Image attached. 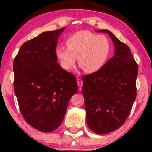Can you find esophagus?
<instances>
[{
	"label": "esophagus",
	"instance_id": "1",
	"mask_svg": "<svg viewBox=\"0 0 152 152\" xmlns=\"http://www.w3.org/2000/svg\"><path fill=\"white\" fill-rule=\"evenodd\" d=\"M77 83H78V85L79 86V91H81L82 86L83 85V81L80 78H78L77 79Z\"/></svg>",
	"mask_w": 152,
	"mask_h": 152
}]
</instances>
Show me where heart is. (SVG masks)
Wrapping results in <instances>:
<instances>
[{
	"instance_id": "obj_1",
	"label": "heart",
	"mask_w": 152,
	"mask_h": 152,
	"mask_svg": "<svg viewBox=\"0 0 152 152\" xmlns=\"http://www.w3.org/2000/svg\"><path fill=\"white\" fill-rule=\"evenodd\" d=\"M67 48L58 47L56 56L64 70L74 66L78 58L79 66L86 73H94L106 64L111 45L106 36L96 35L88 30L73 33L66 40Z\"/></svg>"
}]
</instances>
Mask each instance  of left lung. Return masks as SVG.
Instances as JSON below:
<instances>
[{
  "label": "left lung",
  "mask_w": 152,
  "mask_h": 152,
  "mask_svg": "<svg viewBox=\"0 0 152 152\" xmlns=\"http://www.w3.org/2000/svg\"><path fill=\"white\" fill-rule=\"evenodd\" d=\"M115 55L101 70L82 78V94L88 127L98 134L119 128L129 115L136 99L138 66L128 46L109 31Z\"/></svg>",
  "instance_id": "left-lung-1"
}]
</instances>
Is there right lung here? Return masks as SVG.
Listing matches in <instances>:
<instances>
[{
    "mask_svg": "<svg viewBox=\"0 0 152 152\" xmlns=\"http://www.w3.org/2000/svg\"><path fill=\"white\" fill-rule=\"evenodd\" d=\"M65 27L45 31L21 45L13 61L14 91L27 123L43 132L60 126L78 92L76 77L61 68L56 49Z\"/></svg>",
    "mask_w": 152,
    "mask_h": 152,
    "instance_id": "obj_1",
    "label": "right lung"
}]
</instances>
